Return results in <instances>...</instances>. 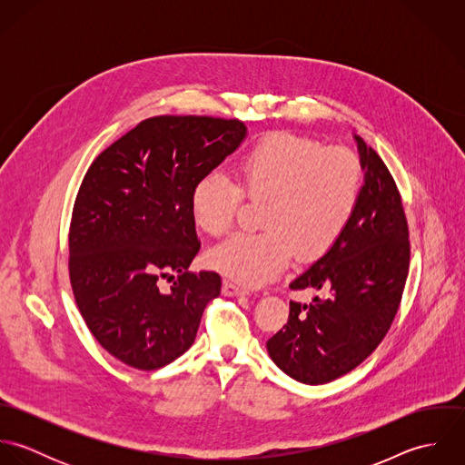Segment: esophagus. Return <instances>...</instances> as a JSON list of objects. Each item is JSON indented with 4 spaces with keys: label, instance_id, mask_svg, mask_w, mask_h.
<instances>
[{
    "label": "esophagus",
    "instance_id": "obj_1",
    "mask_svg": "<svg viewBox=\"0 0 465 465\" xmlns=\"http://www.w3.org/2000/svg\"><path fill=\"white\" fill-rule=\"evenodd\" d=\"M222 293H223L225 297H240V295H245L247 290L242 288V286H238V284H234V282H231V281H223V284H222Z\"/></svg>",
    "mask_w": 465,
    "mask_h": 465
}]
</instances>
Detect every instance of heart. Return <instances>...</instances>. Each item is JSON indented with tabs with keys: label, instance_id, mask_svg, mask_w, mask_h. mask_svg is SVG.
Instances as JSON below:
<instances>
[{
	"label": "heart",
	"instance_id": "heart-1",
	"mask_svg": "<svg viewBox=\"0 0 465 465\" xmlns=\"http://www.w3.org/2000/svg\"><path fill=\"white\" fill-rule=\"evenodd\" d=\"M236 179L238 184L220 172L200 177L192 211L202 231L218 236L231 229L243 195L266 199L265 231L236 232L207 256L220 273L262 286L286 268L293 252L313 260L331 249L356 211L363 170L347 148L277 133L242 155Z\"/></svg>",
	"mask_w": 465,
	"mask_h": 465
}]
</instances>
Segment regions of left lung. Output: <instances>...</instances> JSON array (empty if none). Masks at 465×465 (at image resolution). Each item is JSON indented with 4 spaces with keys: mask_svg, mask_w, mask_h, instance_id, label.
<instances>
[{
    "mask_svg": "<svg viewBox=\"0 0 465 465\" xmlns=\"http://www.w3.org/2000/svg\"><path fill=\"white\" fill-rule=\"evenodd\" d=\"M363 186L356 211L331 249L290 282L330 293L290 302V317L266 349L273 363L306 385L356 369L385 338L398 313L408 266V223L398 186L381 157L354 135Z\"/></svg>",
    "mask_w": 465,
    "mask_h": 465,
    "instance_id": "obj_1",
    "label": "left lung"
}]
</instances>
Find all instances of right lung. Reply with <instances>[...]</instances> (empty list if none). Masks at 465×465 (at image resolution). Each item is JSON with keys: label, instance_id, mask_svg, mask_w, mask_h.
<instances>
[{"label": "right lung", "instance_id": "1", "mask_svg": "<svg viewBox=\"0 0 465 465\" xmlns=\"http://www.w3.org/2000/svg\"><path fill=\"white\" fill-rule=\"evenodd\" d=\"M247 137L240 120L155 116L89 166L69 225V279L98 343L125 365L161 369L195 341L216 272H190L200 249L192 193ZM159 278L173 286L163 292Z\"/></svg>", "mask_w": 465, "mask_h": 465}]
</instances>
